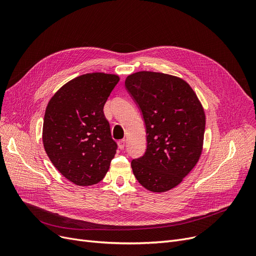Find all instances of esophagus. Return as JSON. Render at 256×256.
I'll return each instance as SVG.
<instances>
[{"label":"esophagus","instance_id":"34e87169","mask_svg":"<svg viewBox=\"0 0 256 256\" xmlns=\"http://www.w3.org/2000/svg\"><path fill=\"white\" fill-rule=\"evenodd\" d=\"M126 141L124 139V140H120L119 142H118V147L119 148L122 150H124V147H126Z\"/></svg>","mask_w":256,"mask_h":256}]
</instances>
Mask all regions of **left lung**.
<instances>
[{
    "label": "left lung",
    "mask_w": 256,
    "mask_h": 256,
    "mask_svg": "<svg viewBox=\"0 0 256 256\" xmlns=\"http://www.w3.org/2000/svg\"><path fill=\"white\" fill-rule=\"evenodd\" d=\"M126 87L139 106L147 148L132 160L134 176L145 189L162 193L180 184L202 152L206 114L184 80L162 72L130 74Z\"/></svg>",
    "instance_id": "obj_1"
}]
</instances>
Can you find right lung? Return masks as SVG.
<instances>
[{"mask_svg": "<svg viewBox=\"0 0 256 256\" xmlns=\"http://www.w3.org/2000/svg\"><path fill=\"white\" fill-rule=\"evenodd\" d=\"M118 82L117 74H82L63 85L46 106V152L62 176L78 186L100 182L116 154L104 106Z\"/></svg>", "mask_w": 256, "mask_h": 256, "instance_id": "1", "label": "right lung"}]
</instances>
